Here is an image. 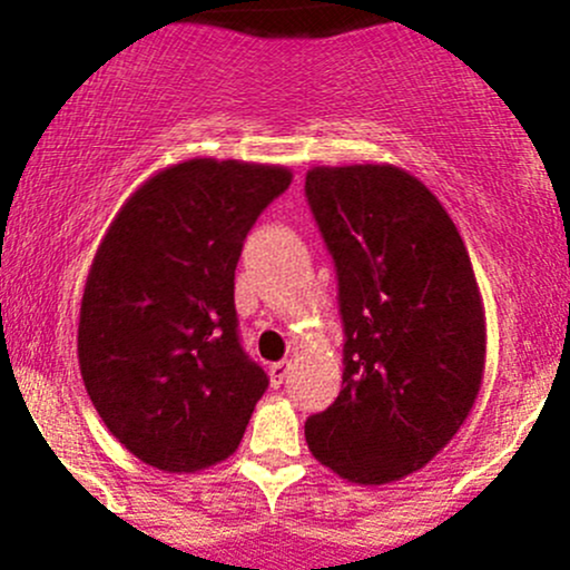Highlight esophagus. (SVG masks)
I'll return each mask as SVG.
<instances>
[{
    "mask_svg": "<svg viewBox=\"0 0 570 570\" xmlns=\"http://www.w3.org/2000/svg\"><path fill=\"white\" fill-rule=\"evenodd\" d=\"M289 370H292L289 362H276V364H271V383H273V385L284 383V377L289 375Z\"/></svg>",
    "mask_w": 570,
    "mask_h": 570,
    "instance_id": "obj_1",
    "label": "esophagus"
}]
</instances>
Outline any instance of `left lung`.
I'll list each match as a JSON object with an SVG mask.
<instances>
[{
    "mask_svg": "<svg viewBox=\"0 0 570 570\" xmlns=\"http://www.w3.org/2000/svg\"><path fill=\"white\" fill-rule=\"evenodd\" d=\"M305 195L337 267L343 391L307 417L313 458L353 485L448 448L485 375V305L455 222L391 163L313 166Z\"/></svg>",
    "mask_w": 570,
    "mask_h": 570,
    "instance_id": "1",
    "label": "left lung"
}]
</instances>
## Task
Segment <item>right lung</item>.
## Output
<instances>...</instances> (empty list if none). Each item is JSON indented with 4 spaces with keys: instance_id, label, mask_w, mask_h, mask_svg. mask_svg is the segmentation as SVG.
<instances>
[{
    "instance_id": "add662e5",
    "label": "right lung",
    "mask_w": 570,
    "mask_h": 570,
    "mask_svg": "<svg viewBox=\"0 0 570 570\" xmlns=\"http://www.w3.org/2000/svg\"><path fill=\"white\" fill-rule=\"evenodd\" d=\"M286 166L193 158L122 203L85 278L77 358L104 426L128 453L193 474L238 450L263 367L238 343L235 265Z\"/></svg>"
}]
</instances>
